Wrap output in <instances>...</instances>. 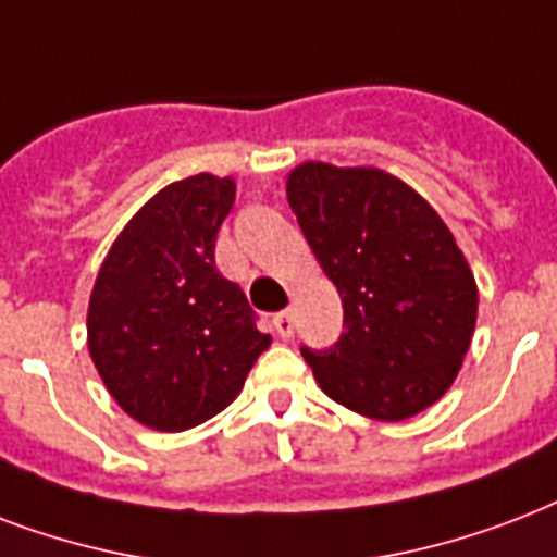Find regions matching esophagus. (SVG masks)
I'll return each instance as SVG.
<instances>
[{
  "mask_svg": "<svg viewBox=\"0 0 557 557\" xmlns=\"http://www.w3.org/2000/svg\"><path fill=\"white\" fill-rule=\"evenodd\" d=\"M273 327L278 337H293V313L290 310H282V313H275L273 317Z\"/></svg>",
  "mask_w": 557,
  "mask_h": 557,
  "instance_id": "esophagus-1",
  "label": "esophagus"
}]
</instances>
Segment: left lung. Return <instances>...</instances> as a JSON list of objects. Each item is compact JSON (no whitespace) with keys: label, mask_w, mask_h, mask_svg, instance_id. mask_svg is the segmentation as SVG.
Here are the masks:
<instances>
[{"label":"left lung","mask_w":557,"mask_h":557,"mask_svg":"<svg viewBox=\"0 0 557 557\" xmlns=\"http://www.w3.org/2000/svg\"><path fill=\"white\" fill-rule=\"evenodd\" d=\"M287 202L343 299L331 348L301 346L327 398L404 421L450 389L476 325V282L433 206L377 168L305 162Z\"/></svg>","instance_id":"left-lung-1"}]
</instances>
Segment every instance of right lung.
I'll list each match as a JSON object with an SVG mask.
<instances>
[{
  "label": "right lung",
  "instance_id": "1",
  "mask_svg": "<svg viewBox=\"0 0 557 557\" xmlns=\"http://www.w3.org/2000/svg\"><path fill=\"white\" fill-rule=\"evenodd\" d=\"M235 202L230 176L197 174L150 197L95 278L89 355L119 407L162 433L226 409L270 337L238 284L214 267Z\"/></svg>",
  "mask_w": 557,
  "mask_h": 557
}]
</instances>
